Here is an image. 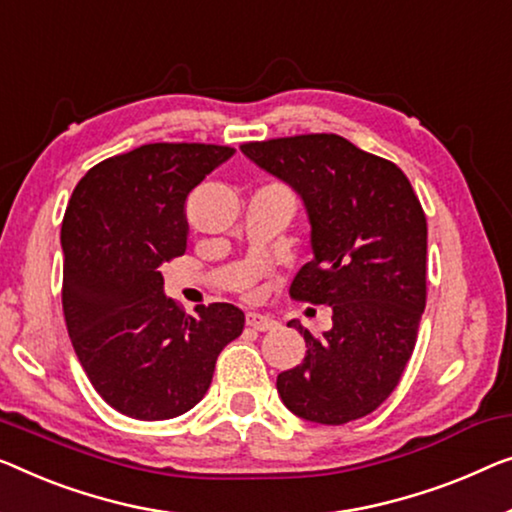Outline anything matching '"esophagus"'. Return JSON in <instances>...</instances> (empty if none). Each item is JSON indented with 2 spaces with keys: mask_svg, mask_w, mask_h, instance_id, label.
I'll list each match as a JSON object with an SVG mask.
<instances>
[{
  "mask_svg": "<svg viewBox=\"0 0 512 512\" xmlns=\"http://www.w3.org/2000/svg\"><path fill=\"white\" fill-rule=\"evenodd\" d=\"M246 324H248L253 331H271L273 326H276V322H273L271 317L259 315V312H248V315H246Z\"/></svg>",
  "mask_w": 512,
  "mask_h": 512,
  "instance_id": "1",
  "label": "esophagus"
}]
</instances>
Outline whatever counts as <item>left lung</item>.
Returning a JSON list of instances; mask_svg holds the SVG:
<instances>
[{"mask_svg":"<svg viewBox=\"0 0 512 512\" xmlns=\"http://www.w3.org/2000/svg\"><path fill=\"white\" fill-rule=\"evenodd\" d=\"M241 151L289 183L308 209L312 257L289 296L331 305V331L303 333V363L278 375L285 407L342 425L375 411L414 354L427 299V220L404 172L333 133L246 142Z\"/></svg>","mask_w":512,"mask_h":512,"instance_id":"left-lung-1","label":"left lung"}]
</instances>
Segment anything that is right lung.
I'll return each mask as SVG.
<instances>
[{
  "label": "right lung",
  "mask_w": 512,
  "mask_h": 512,
  "mask_svg": "<svg viewBox=\"0 0 512 512\" xmlns=\"http://www.w3.org/2000/svg\"><path fill=\"white\" fill-rule=\"evenodd\" d=\"M234 154L200 142L142 144L105 158L75 186L61 223L66 329L96 393L119 414L165 421L211 386L239 338L232 303L186 315L163 294L160 264L186 253V197Z\"/></svg>",
  "instance_id": "obj_1"
}]
</instances>
